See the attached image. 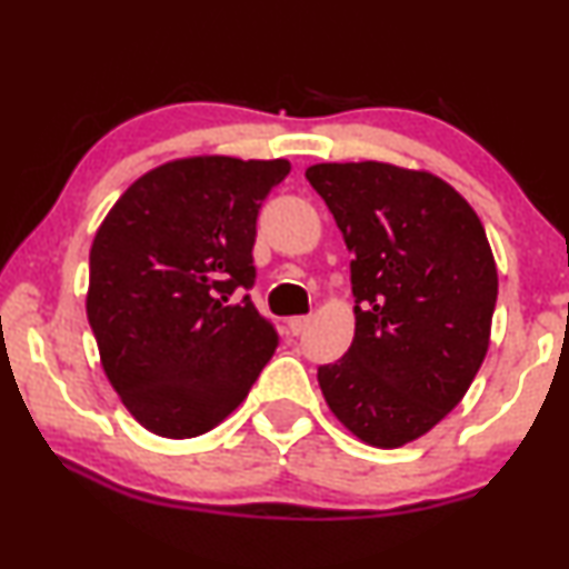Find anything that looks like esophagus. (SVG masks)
<instances>
[{
  "mask_svg": "<svg viewBox=\"0 0 569 569\" xmlns=\"http://www.w3.org/2000/svg\"><path fill=\"white\" fill-rule=\"evenodd\" d=\"M307 326H310V318H305V315H299V318H289V331L293 333V337L305 333Z\"/></svg>",
  "mask_w": 569,
  "mask_h": 569,
  "instance_id": "34e87169",
  "label": "esophagus"
}]
</instances>
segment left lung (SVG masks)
Masks as SVG:
<instances>
[{
	"mask_svg": "<svg viewBox=\"0 0 569 569\" xmlns=\"http://www.w3.org/2000/svg\"><path fill=\"white\" fill-rule=\"evenodd\" d=\"M307 180L350 249L355 339L318 368L331 413L373 448L419 440L453 410L490 347L498 270L453 184L385 161L315 163Z\"/></svg>",
	"mask_w": 569,
	"mask_h": 569,
	"instance_id": "left-lung-1",
	"label": "left lung"
}]
</instances>
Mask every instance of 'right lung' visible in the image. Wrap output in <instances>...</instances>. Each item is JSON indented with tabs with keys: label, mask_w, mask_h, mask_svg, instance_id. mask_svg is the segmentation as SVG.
<instances>
[{
	"label": "right lung",
	"mask_w": 569,
	"mask_h": 569,
	"mask_svg": "<svg viewBox=\"0 0 569 569\" xmlns=\"http://www.w3.org/2000/svg\"><path fill=\"white\" fill-rule=\"evenodd\" d=\"M286 159L190 156L113 203L89 251L87 318L100 362L148 432L188 440L243 402L278 333L249 293L259 207Z\"/></svg>",
	"instance_id": "1"
}]
</instances>
